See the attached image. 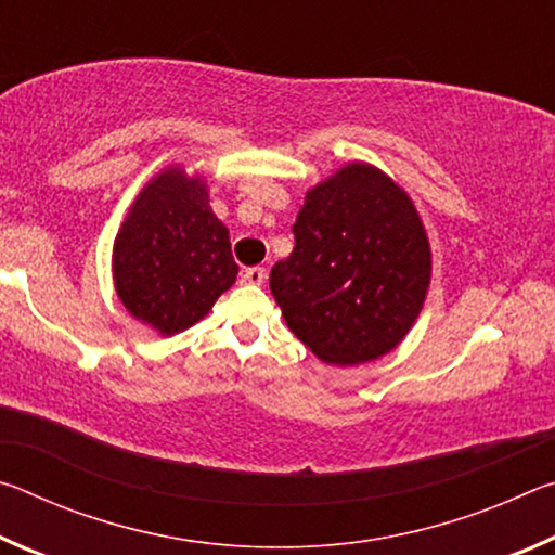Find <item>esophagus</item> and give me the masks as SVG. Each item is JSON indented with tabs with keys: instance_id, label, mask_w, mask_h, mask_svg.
I'll return each mask as SVG.
<instances>
[{
	"instance_id": "1",
	"label": "esophagus",
	"mask_w": 555,
	"mask_h": 555,
	"mask_svg": "<svg viewBox=\"0 0 555 555\" xmlns=\"http://www.w3.org/2000/svg\"><path fill=\"white\" fill-rule=\"evenodd\" d=\"M264 279H267V269L264 267H249V269H244L242 284L259 286V284H264Z\"/></svg>"
}]
</instances>
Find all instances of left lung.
<instances>
[{
    "mask_svg": "<svg viewBox=\"0 0 555 555\" xmlns=\"http://www.w3.org/2000/svg\"><path fill=\"white\" fill-rule=\"evenodd\" d=\"M296 247L269 286L300 343L327 364H362L393 350L424 306L426 230L406 193L367 164L308 191Z\"/></svg>",
    "mask_w": 555,
    "mask_h": 555,
    "instance_id": "left-lung-1",
    "label": "left lung"
}]
</instances>
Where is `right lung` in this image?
I'll return each instance as SVG.
<instances>
[{
	"label": "right lung",
	"mask_w": 555,
	"mask_h": 555,
	"mask_svg": "<svg viewBox=\"0 0 555 555\" xmlns=\"http://www.w3.org/2000/svg\"><path fill=\"white\" fill-rule=\"evenodd\" d=\"M208 201L201 178L168 168L139 193L115 240L117 296L162 335L198 323L237 279L230 232Z\"/></svg>",
	"instance_id": "obj_1"
}]
</instances>
